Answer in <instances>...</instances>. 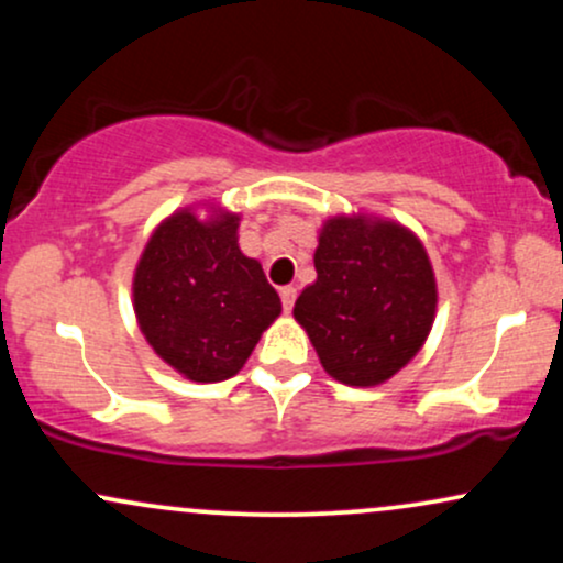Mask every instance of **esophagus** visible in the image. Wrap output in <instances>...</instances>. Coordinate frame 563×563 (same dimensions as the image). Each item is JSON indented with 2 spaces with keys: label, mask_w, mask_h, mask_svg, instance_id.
<instances>
[{
  "label": "esophagus",
  "mask_w": 563,
  "mask_h": 563,
  "mask_svg": "<svg viewBox=\"0 0 563 563\" xmlns=\"http://www.w3.org/2000/svg\"><path fill=\"white\" fill-rule=\"evenodd\" d=\"M280 299H283V309L290 312V309H294V303H296V288L294 286H283L280 288Z\"/></svg>",
  "instance_id": "obj_1"
}]
</instances>
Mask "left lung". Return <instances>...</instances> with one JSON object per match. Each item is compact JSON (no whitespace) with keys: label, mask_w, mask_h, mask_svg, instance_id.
I'll use <instances>...</instances> for the list:
<instances>
[{"label":"left lung","mask_w":563,"mask_h":563,"mask_svg":"<svg viewBox=\"0 0 563 563\" xmlns=\"http://www.w3.org/2000/svg\"><path fill=\"white\" fill-rule=\"evenodd\" d=\"M314 269L294 318L328 376L376 386L416 357L434 322L437 283L410 230L371 217L328 219Z\"/></svg>","instance_id":"8db88e82"}]
</instances>
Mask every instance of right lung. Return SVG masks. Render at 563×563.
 <instances>
[{"label":"right lung","instance_id":"add662e5","mask_svg":"<svg viewBox=\"0 0 563 563\" xmlns=\"http://www.w3.org/2000/svg\"><path fill=\"white\" fill-rule=\"evenodd\" d=\"M280 309L262 264L238 249L235 214L200 222L177 211L153 232L134 273L147 344L200 384L235 376Z\"/></svg>","mask_w":563,"mask_h":563}]
</instances>
